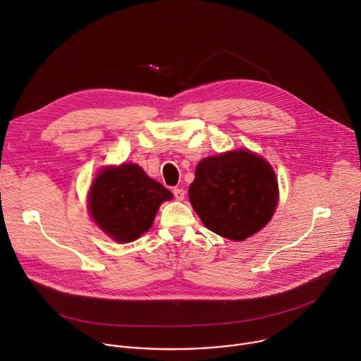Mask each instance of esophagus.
I'll return each instance as SVG.
<instances>
[{"instance_id": "34e87169", "label": "esophagus", "mask_w": 361, "mask_h": 361, "mask_svg": "<svg viewBox=\"0 0 361 361\" xmlns=\"http://www.w3.org/2000/svg\"><path fill=\"white\" fill-rule=\"evenodd\" d=\"M173 194H174V198H176V200L181 201V200H184L185 191H184L183 188H174V190H173Z\"/></svg>"}]
</instances>
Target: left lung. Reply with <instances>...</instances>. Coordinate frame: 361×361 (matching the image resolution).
<instances>
[{
    "label": "left lung",
    "instance_id": "1",
    "mask_svg": "<svg viewBox=\"0 0 361 361\" xmlns=\"http://www.w3.org/2000/svg\"><path fill=\"white\" fill-rule=\"evenodd\" d=\"M188 197L205 227L243 241L273 217L279 185L264 159L241 149L201 160Z\"/></svg>",
    "mask_w": 361,
    "mask_h": 361
}]
</instances>
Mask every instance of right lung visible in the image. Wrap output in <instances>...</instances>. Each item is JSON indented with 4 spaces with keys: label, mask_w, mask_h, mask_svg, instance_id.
<instances>
[{
    "label": "right lung",
    "mask_w": 361,
    "mask_h": 361,
    "mask_svg": "<svg viewBox=\"0 0 361 361\" xmlns=\"http://www.w3.org/2000/svg\"><path fill=\"white\" fill-rule=\"evenodd\" d=\"M171 198V191L149 178L140 166L123 164L99 171L88 204L102 231L120 243H130L151 227L160 204Z\"/></svg>",
    "instance_id": "add662e5"
}]
</instances>
